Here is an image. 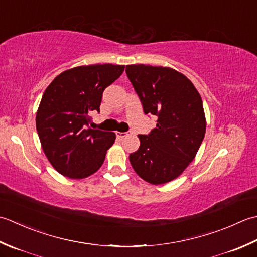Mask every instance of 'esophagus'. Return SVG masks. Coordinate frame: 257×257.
<instances>
[{"label":"esophagus","mask_w":257,"mask_h":257,"mask_svg":"<svg viewBox=\"0 0 257 257\" xmlns=\"http://www.w3.org/2000/svg\"><path fill=\"white\" fill-rule=\"evenodd\" d=\"M128 133L127 132H116V136L118 139H123V138H125V136H126Z\"/></svg>","instance_id":"obj_1"}]
</instances>
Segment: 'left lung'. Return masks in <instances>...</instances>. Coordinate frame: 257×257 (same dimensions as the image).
Instances as JSON below:
<instances>
[{
    "label": "left lung",
    "mask_w": 257,
    "mask_h": 257,
    "mask_svg": "<svg viewBox=\"0 0 257 257\" xmlns=\"http://www.w3.org/2000/svg\"><path fill=\"white\" fill-rule=\"evenodd\" d=\"M128 80L143 111L158 117L156 127L139 135L140 148L130 154L138 175L159 185L176 179L194 160L205 135L201 95L188 78L170 67L127 65Z\"/></svg>",
    "instance_id": "8db88e82"
}]
</instances>
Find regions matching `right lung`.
<instances>
[{"label":"right lung","mask_w":257,"mask_h":257,"mask_svg":"<svg viewBox=\"0 0 257 257\" xmlns=\"http://www.w3.org/2000/svg\"><path fill=\"white\" fill-rule=\"evenodd\" d=\"M124 65L77 66L56 76L42 96L36 130L46 158L60 174L84 179L105 160L115 133L91 128L103 92L121 76Z\"/></svg>","instance_id":"right-lung-1"}]
</instances>
